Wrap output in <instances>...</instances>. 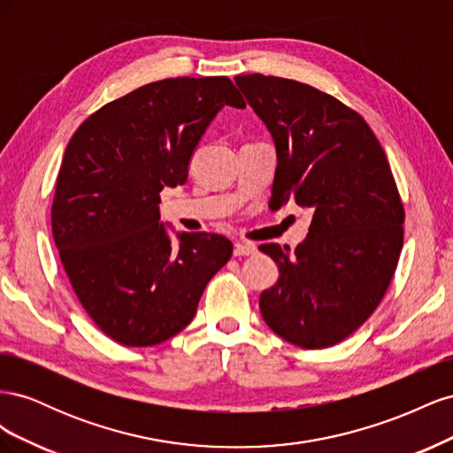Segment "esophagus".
<instances>
[{"instance_id": "34e87169", "label": "esophagus", "mask_w": 453, "mask_h": 453, "mask_svg": "<svg viewBox=\"0 0 453 453\" xmlns=\"http://www.w3.org/2000/svg\"><path fill=\"white\" fill-rule=\"evenodd\" d=\"M255 253H257V248L253 243H236L234 245V257H250Z\"/></svg>"}]
</instances>
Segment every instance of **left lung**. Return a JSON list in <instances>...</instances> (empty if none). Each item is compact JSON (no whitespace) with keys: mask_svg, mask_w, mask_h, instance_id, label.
<instances>
[{"mask_svg":"<svg viewBox=\"0 0 453 453\" xmlns=\"http://www.w3.org/2000/svg\"><path fill=\"white\" fill-rule=\"evenodd\" d=\"M278 150L270 208L313 211L306 240L263 243L280 280L260 293L266 325L304 349L331 348L374 313L399 263L404 205L391 166L366 120L306 83L238 75Z\"/></svg>","mask_w":453,"mask_h":453,"instance_id":"1","label":"left lung"}]
</instances>
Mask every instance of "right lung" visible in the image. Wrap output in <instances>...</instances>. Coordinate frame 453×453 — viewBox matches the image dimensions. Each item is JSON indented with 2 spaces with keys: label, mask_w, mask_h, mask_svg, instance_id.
I'll return each mask as SVG.
<instances>
[{
  "label": "right lung",
  "mask_w": 453,
  "mask_h": 453,
  "mask_svg": "<svg viewBox=\"0 0 453 453\" xmlns=\"http://www.w3.org/2000/svg\"><path fill=\"white\" fill-rule=\"evenodd\" d=\"M225 105L245 107L228 77L162 79L100 107L65 147L54 243L81 306L122 346L181 333L232 257V242L208 232H185L173 248L158 223L160 190L187 181L195 147Z\"/></svg>",
  "instance_id": "obj_1"
}]
</instances>
